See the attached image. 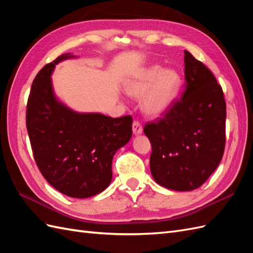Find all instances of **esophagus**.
<instances>
[{"label":"esophagus","mask_w":253,"mask_h":253,"mask_svg":"<svg viewBox=\"0 0 253 253\" xmlns=\"http://www.w3.org/2000/svg\"><path fill=\"white\" fill-rule=\"evenodd\" d=\"M132 131L134 134H141L143 131V127H142L141 123L139 121H134L132 124Z\"/></svg>","instance_id":"obj_1"}]
</instances>
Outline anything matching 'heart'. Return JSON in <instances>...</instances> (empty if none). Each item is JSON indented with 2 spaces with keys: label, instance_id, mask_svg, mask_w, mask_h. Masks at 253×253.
<instances>
[{
  "label": "heart",
  "instance_id": "obj_1",
  "mask_svg": "<svg viewBox=\"0 0 253 253\" xmlns=\"http://www.w3.org/2000/svg\"><path fill=\"white\" fill-rule=\"evenodd\" d=\"M182 79L176 70L164 69L160 65L141 69L127 83V93L142 97V109L150 115H160L172 105L179 92Z\"/></svg>",
  "mask_w": 253,
  "mask_h": 253
}]
</instances>
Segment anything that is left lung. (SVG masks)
I'll return each mask as SVG.
<instances>
[{"label":"left lung","mask_w":253,"mask_h":253,"mask_svg":"<svg viewBox=\"0 0 253 253\" xmlns=\"http://www.w3.org/2000/svg\"><path fill=\"white\" fill-rule=\"evenodd\" d=\"M185 90L156 122L147 123L155 182L190 191L203 185L222 159L226 106L222 87L205 65L185 50Z\"/></svg>","instance_id":"1"}]
</instances>
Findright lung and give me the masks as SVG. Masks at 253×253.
Segmentation results:
<instances>
[{"instance_id": "1", "label": "right lung", "mask_w": 253, "mask_h": 253, "mask_svg": "<svg viewBox=\"0 0 253 253\" xmlns=\"http://www.w3.org/2000/svg\"><path fill=\"white\" fill-rule=\"evenodd\" d=\"M63 54L44 65L32 83L27 129L34 159L42 176L56 190L84 199L105 190L112 180L115 152L130 140L132 118L78 113L56 99L51 74Z\"/></svg>"}]
</instances>
